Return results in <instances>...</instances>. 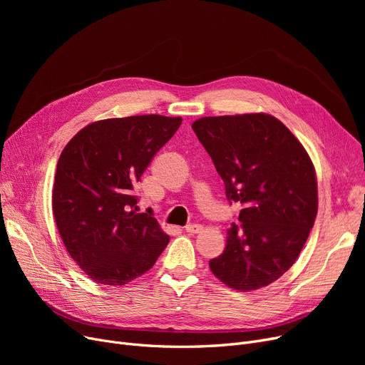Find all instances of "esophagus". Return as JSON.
Wrapping results in <instances>:
<instances>
[{
	"mask_svg": "<svg viewBox=\"0 0 365 365\" xmlns=\"http://www.w3.org/2000/svg\"><path fill=\"white\" fill-rule=\"evenodd\" d=\"M185 231L187 234H198L202 231V226L198 225V223H190V225H186L185 226Z\"/></svg>",
	"mask_w": 365,
	"mask_h": 365,
	"instance_id": "esophagus-1",
	"label": "esophagus"
}]
</instances>
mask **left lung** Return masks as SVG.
<instances>
[{"label": "left lung", "instance_id": "8db88e82", "mask_svg": "<svg viewBox=\"0 0 365 365\" xmlns=\"http://www.w3.org/2000/svg\"><path fill=\"white\" fill-rule=\"evenodd\" d=\"M192 130L213 160L229 204L242 207L210 269L240 292L269 285L293 266L317 217V176L308 152L267 113L205 117Z\"/></svg>", "mask_w": 365, "mask_h": 365}]
</instances>
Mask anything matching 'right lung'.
<instances>
[{"label": "right lung", "instance_id": "add662e5", "mask_svg": "<svg viewBox=\"0 0 365 365\" xmlns=\"http://www.w3.org/2000/svg\"><path fill=\"white\" fill-rule=\"evenodd\" d=\"M180 124L163 115L102 120L62 150L53 215L68 253L93 281L124 285L149 271L168 244L150 210L136 213L134 185Z\"/></svg>", "mask_w": 365, "mask_h": 365}]
</instances>
